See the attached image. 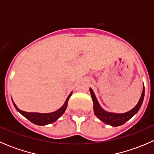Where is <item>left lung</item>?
Listing matches in <instances>:
<instances>
[{"mask_svg": "<svg viewBox=\"0 0 154 154\" xmlns=\"http://www.w3.org/2000/svg\"><path fill=\"white\" fill-rule=\"evenodd\" d=\"M89 90L90 93H91V98H92L93 100V104H94L93 109H94V115L100 121L107 124V125L112 126V127H118V126L124 125L127 121L130 120L133 116H135L137 113V112L139 110L141 106H142L144 96V88H143V91H142L140 99H139V102L136 104V106L133 109L130 110V111L127 112L125 113H112L108 112L103 110L101 108V106H100V104H99L98 101H97L92 89L89 88Z\"/></svg>", "mask_w": 154, "mask_h": 154, "instance_id": "left-lung-1", "label": "left lung"}]
</instances>
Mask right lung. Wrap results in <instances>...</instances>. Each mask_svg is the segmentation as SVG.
Returning <instances> with one entry per match:
<instances>
[{"instance_id":"obj_1","label":"right lung","mask_w":154,"mask_h":154,"mask_svg":"<svg viewBox=\"0 0 154 154\" xmlns=\"http://www.w3.org/2000/svg\"><path fill=\"white\" fill-rule=\"evenodd\" d=\"M72 94V92L68 95V97L66 99V102L63 104V106L60 109H59L57 111L54 112H50V113H38V112H27L22 111V110L19 109L18 107L16 106V105L15 104V103H13L14 106H15V109H17V111L19 112L23 116L26 118V119H28L29 121H30L32 123L35 124V125H40V126H44L48 124H51L53 122H56L63 113L66 111V108L68 106V101L69 100L70 97Z\"/></svg>"}]
</instances>
